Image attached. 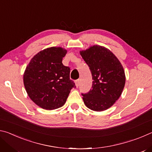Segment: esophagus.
<instances>
[{
	"label": "esophagus",
	"mask_w": 152,
	"mask_h": 152,
	"mask_svg": "<svg viewBox=\"0 0 152 152\" xmlns=\"http://www.w3.org/2000/svg\"><path fill=\"white\" fill-rule=\"evenodd\" d=\"M75 84H76V86L77 88H78V86H79V84H80V80L79 79H77L75 80Z\"/></svg>",
	"instance_id": "1"
}]
</instances>
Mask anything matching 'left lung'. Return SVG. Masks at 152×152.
<instances>
[{
    "label": "left lung",
    "instance_id": "left-lung-1",
    "mask_svg": "<svg viewBox=\"0 0 152 152\" xmlns=\"http://www.w3.org/2000/svg\"><path fill=\"white\" fill-rule=\"evenodd\" d=\"M80 55L88 66L93 80L92 88L82 94L84 104L94 111L109 109L120 97L125 86L121 64L111 51L100 45L81 51Z\"/></svg>",
    "mask_w": 152,
    "mask_h": 152
}]
</instances>
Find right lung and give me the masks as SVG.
<instances>
[{"mask_svg":"<svg viewBox=\"0 0 152 152\" xmlns=\"http://www.w3.org/2000/svg\"><path fill=\"white\" fill-rule=\"evenodd\" d=\"M67 51L52 47L39 51L25 69L24 86L30 99L45 110L58 109L65 104L71 89L70 68L62 64Z\"/></svg>","mask_w":152,"mask_h":152,"instance_id":"obj_1","label":"right lung"}]
</instances>
